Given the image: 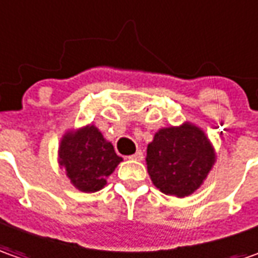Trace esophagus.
Listing matches in <instances>:
<instances>
[{"label": "esophagus", "mask_w": 258, "mask_h": 258, "mask_svg": "<svg viewBox=\"0 0 258 258\" xmlns=\"http://www.w3.org/2000/svg\"><path fill=\"white\" fill-rule=\"evenodd\" d=\"M143 151H141V150H138L137 153H134V154H133V156H130L128 158L130 160H134V161H141V160H143Z\"/></svg>", "instance_id": "34e87169"}]
</instances>
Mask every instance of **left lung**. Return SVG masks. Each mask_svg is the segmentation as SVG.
<instances>
[{
  "label": "left lung",
  "mask_w": 258,
  "mask_h": 258,
  "mask_svg": "<svg viewBox=\"0 0 258 258\" xmlns=\"http://www.w3.org/2000/svg\"><path fill=\"white\" fill-rule=\"evenodd\" d=\"M216 160L207 134L190 121L160 128L147 146L146 164L151 181L161 192L178 199L200 188Z\"/></svg>",
  "instance_id": "left-lung-1"
}]
</instances>
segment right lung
Here are the masks:
<instances>
[{"label": "right lung", "instance_id": "right-lung-1", "mask_svg": "<svg viewBox=\"0 0 258 258\" xmlns=\"http://www.w3.org/2000/svg\"><path fill=\"white\" fill-rule=\"evenodd\" d=\"M122 161L94 124L67 130L58 146V165L78 191L95 192Z\"/></svg>", "mask_w": 258, "mask_h": 258}]
</instances>
